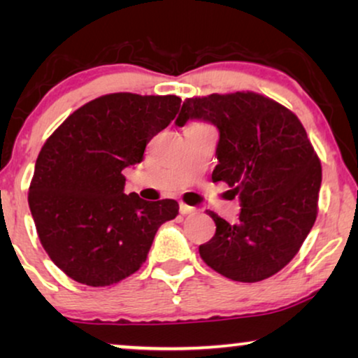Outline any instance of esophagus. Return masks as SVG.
Wrapping results in <instances>:
<instances>
[{"mask_svg":"<svg viewBox=\"0 0 358 358\" xmlns=\"http://www.w3.org/2000/svg\"><path fill=\"white\" fill-rule=\"evenodd\" d=\"M179 212L182 215H189V213H194L195 208L190 207V205H185V203H180L179 205Z\"/></svg>","mask_w":358,"mask_h":358,"instance_id":"34e87169","label":"esophagus"}]
</instances>
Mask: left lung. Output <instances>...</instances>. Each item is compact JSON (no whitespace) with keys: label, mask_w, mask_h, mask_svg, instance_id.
<instances>
[{"label":"left lung","mask_w":358,"mask_h":358,"mask_svg":"<svg viewBox=\"0 0 358 358\" xmlns=\"http://www.w3.org/2000/svg\"><path fill=\"white\" fill-rule=\"evenodd\" d=\"M205 120L220 140L212 179L241 202L236 224L210 212L215 236L199 248L215 272L234 282H261L300 251L317 215L321 161L305 127L287 107L252 91L189 97L176 119Z\"/></svg>","instance_id":"1"}]
</instances>
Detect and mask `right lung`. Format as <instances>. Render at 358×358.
<instances>
[{"label": "right lung", "mask_w": 358, "mask_h": 358, "mask_svg": "<svg viewBox=\"0 0 358 358\" xmlns=\"http://www.w3.org/2000/svg\"><path fill=\"white\" fill-rule=\"evenodd\" d=\"M178 96L114 92L73 112L43 143L29 187L38 239L58 268L107 287L146 261L176 200L146 202L124 192L122 171L143 161L148 141L179 112Z\"/></svg>", "instance_id": "obj_1"}]
</instances>
